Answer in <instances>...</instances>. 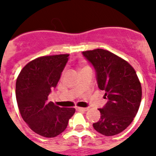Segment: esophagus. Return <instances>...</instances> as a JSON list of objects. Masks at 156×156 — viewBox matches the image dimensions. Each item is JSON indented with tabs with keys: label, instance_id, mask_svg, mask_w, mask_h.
Returning <instances> with one entry per match:
<instances>
[{
	"label": "esophagus",
	"instance_id": "obj_1",
	"mask_svg": "<svg viewBox=\"0 0 156 156\" xmlns=\"http://www.w3.org/2000/svg\"><path fill=\"white\" fill-rule=\"evenodd\" d=\"M77 109H78V110H79V111H87L88 108H82V107H78V108H77Z\"/></svg>",
	"mask_w": 156,
	"mask_h": 156
}]
</instances>
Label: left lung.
<instances>
[{
	"label": "left lung",
	"mask_w": 156,
	"mask_h": 156,
	"mask_svg": "<svg viewBox=\"0 0 156 156\" xmlns=\"http://www.w3.org/2000/svg\"><path fill=\"white\" fill-rule=\"evenodd\" d=\"M83 54L94 67L98 88L108 99L98 108L101 117L94 128L105 136L119 134L134 120L140 105L142 88L136 72L127 61L105 49Z\"/></svg>",
	"instance_id": "8db88e82"
}]
</instances>
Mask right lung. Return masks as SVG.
Listing matches in <instances>:
<instances>
[{"label": "right lung", "mask_w": 156, "mask_h": 156, "mask_svg": "<svg viewBox=\"0 0 156 156\" xmlns=\"http://www.w3.org/2000/svg\"><path fill=\"white\" fill-rule=\"evenodd\" d=\"M69 54L43 56L29 62L19 73L16 97L20 114L29 128L43 137L62 133L74 108H61L48 102V95L60 79Z\"/></svg>", "instance_id": "add662e5"}]
</instances>
